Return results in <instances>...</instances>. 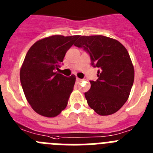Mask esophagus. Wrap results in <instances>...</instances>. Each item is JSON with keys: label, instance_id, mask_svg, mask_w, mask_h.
I'll use <instances>...</instances> for the list:
<instances>
[{"label": "esophagus", "instance_id": "obj_1", "mask_svg": "<svg viewBox=\"0 0 153 153\" xmlns=\"http://www.w3.org/2000/svg\"><path fill=\"white\" fill-rule=\"evenodd\" d=\"M82 79H81V78H76V82H77V83H80V82H82Z\"/></svg>", "mask_w": 153, "mask_h": 153}]
</instances>
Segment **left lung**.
I'll return each mask as SVG.
<instances>
[{
    "instance_id": "obj_1",
    "label": "left lung",
    "mask_w": 153,
    "mask_h": 153,
    "mask_svg": "<svg viewBox=\"0 0 153 153\" xmlns=\"http://www.w3.org/2000/svg\"><path fill=\"white\" fill-rule=\"evenodd\" d=\"M88 53L93 67L99 68L95 82L85 93L89 107L101 116L119 111L127 100L134 81V68L126 48L104 36H82L74 44Z\"/></svg>"
}]
</instances>
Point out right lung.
Wrapping results in <instances>:
<instances>
[{
  "label": "right lung",
  "mask_w": 153,
  "mask_h": 153,
  "mask_svg": "<svg viewBox=\"0 0 153 153\" xmlns=\"http://www.w3.org/2000/svg\"><path fill=\"white\" fill-rule=\"evenodd\" d=\"M79 37H46L36 42L27 52L20 68V82L27 101L37 114L54 117L66 107L75 76L65 77L56 70Z\"/></svg>",
  "instance_id": "1"
}]
</instances>
